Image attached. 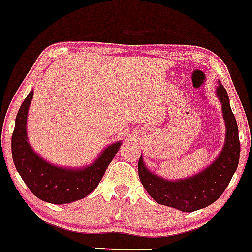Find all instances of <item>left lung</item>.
Instances as JSON below:
<instances>
[{
    "instance_id": "left-lung-1",
    "label": "left lung",
    "mask_w": 252,
    "mask_h": 252,
    "mask_svg": "<svg viewBox=\"0 0 252 252\" xmlns=\"http://www.w3.org/2000/svg\"><path fill=\"white\" fill-rule=\"evenodd\" d=\"M217 94L222 104V113L226 123V141L218 158L192 177L179 181H166L149 171L139 158L138 171L143 188L158 204L177 208L182 212H194L217 201L229 184L240 161L238 127L226 89L219 83Z\"/></svg>"
}]
</instances>
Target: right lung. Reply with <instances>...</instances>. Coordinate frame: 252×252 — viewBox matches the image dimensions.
<instances>
[{
  "instance_id": "obj_1",
  "label": "right lung",
  "mask_w": 252,
  "mask_h": 252,
  "mask_svg": "<svg viewBox=\"0 0 252 252\" xmlns=\"http://www.w3.org/2000/svg\"><path fill=\"white\" fill-rule=\"evenodd\" d=\"M33 90L25 98L16 117L11 138V153L18 174L35 197L51 204H69L90 194L99 184L106 168L122 142L107 147L93 164L82 169H66L45 161L28 141L26 120Z\"/></svg>"
}]
</instances>
